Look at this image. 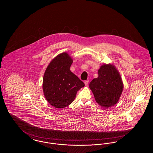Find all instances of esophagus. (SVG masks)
Instances as JSON below:
<instances>
[{
    "label": "esophagus",
    "instance_id": "esophagus-1",
    "mask_svg": "<svg viewBox=\"0 0 153 153\" xmlns=\"http://www.w3.org/2000/svg\"><path fill=\"white\" fill-rule=\"evenodd\" d=\"M88 83H89V80H86V81H84V84H85V85L86 86H88Z\"/></svg>",
    "mask_w": 153,
    "mask_h": 153
}]
</instances>
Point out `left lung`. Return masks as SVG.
Wrapping results in <instances>:
<instances>
[{"label":"left lung","instance_id":"obj_1","mask_svg":"<svg viewBox=\"0 0 153 153\" xmlns=\"http://www.w3.org/2000/svg\"><path fill=\"white\" fill-rule=\"evenodd\" d=\"M97 73L98 77L89 84L95 100L102 107L114 106L118 102L123 89L120 76L116 68L110 64L102 65Z\"/></svg>","mask_w":153,"mask_h":153}]
</instances>
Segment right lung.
I'll return each mask as SVG.
<instances>
[{"instance_id": "add662e5", "label": "right lung", "mask_w": 153, "mask_h": 153, "mask_svg": "<svg viewBox=\"0 0 153 153\" xmlns=\"http://www.w3.org/2000/svg\"><path fill=\"white\" fill-rule=\"evenodd\" d=\"M72 59L66 53L54 58L47 67L43 79V91L48 102L57 108H64L74 100L84 83L72 73Z\"/></svg>"}]
</instances>
